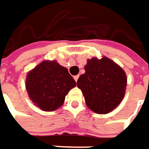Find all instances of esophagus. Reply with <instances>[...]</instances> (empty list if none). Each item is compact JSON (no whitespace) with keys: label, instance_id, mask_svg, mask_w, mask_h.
<instances>
[{"label":"esophagus","instance_id":"obj_1","mask_svg":"<svg viewBox=\"0 0 149 149\" xmlns=\"http://www.w3.org/2000/svg\"><path fill=\"white\" fill-rule=\"evenodd\" d=\"M78 77H79V76H78V75H77V76H75L74 77V79L76 82H77V79H78Z\"/></svg>","mask_w":149,"mask_h":149}]
</instances>
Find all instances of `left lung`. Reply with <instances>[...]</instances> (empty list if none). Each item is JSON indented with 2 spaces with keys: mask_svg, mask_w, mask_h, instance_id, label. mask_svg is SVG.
<instances>
[{
  "mask_svg": "<svg viewBox=\"0 0 149 149\" xmlns=\"http://www.w3.org/2000/svg\"><path fill=\"white\" fill-rule=\"evenodd\" d=\"M77 85L83 92L86 105L99 114L115 109L124 99L127 85L125 71L114 61L103 56L88 60Z\"/></svg>",
  "mask_w": 149,
  "mask_h": 149,
  "instance_id": "1",
  "label": "left lung"
}]
</instances>
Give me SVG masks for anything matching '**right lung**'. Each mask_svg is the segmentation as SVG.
I'll use <instances>...</instances> for the list:
<instances>
[{
    "label": "right lung",
    "instance_id": "right-lung-1",
    "mask_svg": "<svg viewBox=\"0 0 149 149\" xmlns=\"http://www.w3.org/2000/svg\"><path fill=\"white\" fill-rule=\"evenodd\" d=\"M25 87L30 99L40 109L51 112L63 105L76 82L68 70L55 61H44L28 72Z\"/></svg>",
    "mask_w": 149,
    "mask_h": 149
}]
</instances>
